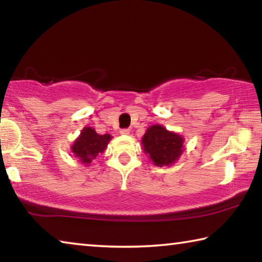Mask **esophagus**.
<instances>
[{"mask_svg":"<svg viewBox=\"0 0 262 262\" xmlns=\"http://www.w3.org/2000/svg\"><path fill=\"white\" fill-rule=\"evenodd\" d=\"M130 133V130L128 128H123V129H120V134L121 135H128Z\"/></svg>","mask_w":262,"mask_h":262,"instance_id":"obj_1","label":"esophagus"}]
</instances>
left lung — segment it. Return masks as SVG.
<instances>
[{"mask_svg": "<svg viewBox=\"0 0 262 262\" xmlns=\"http://www.w3.org/2000/svg\"><path fill=\"white\" fill-rule=\"evenodd\" d=\"M144 152L157 166H168L184 151V137L161 125L150 126L142 137Z\"/></svg>", "mask_w": 262, "mask_h": 262, "instance_id": "1", "label": "left lung"}]
</instances>
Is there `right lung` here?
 <instances>
[{
	"label": "right lung",
	"instance_id": "obj_1",
	"mask_svg": "<svg viewBox=\"0 0 262 262\" xmlns=\"http://www.w3.org/2000/svg\"><path fill=\"white\" fill-rule=\"evenodd\" d=\"M112 139L110 134L99 135L91 127H84L81 135L72 145V152L77 157L82 164L88 166L99 154H103L107 147L108 142Z\"/></svg>",
	"mask_w": 262,
	"mask_h": 262
}]
</instances>
